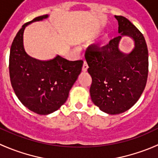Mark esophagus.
I'll return each instance as SVG.
<instances>
[{
	"mask_svg": "<svg viewBox=\"0 0 158 158\" xmlns=\"http://www.w3.org/2000/svg\"><path fill=\"white\" fill-rule=\"evenodd\" d=\"M88 68H89V66H88L87 62H85L83 64V66H82V71H83V72H86V71L88 70Z\"/></svg>",
	"mask_w": 158,
	"mask_h": 158,
	"instance_id": "1",
	"label": "esophagus"
}]
</instances>
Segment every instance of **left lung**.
<instances>
[{
  "mask_svg": "<svg viewBox=\"0 0 158 158\" xmlns=\"http://www.w3.org/2000/svg\"><path fill=\"white\" fill-rule=\"evenodd\" d=\"M121 34L102 48L89 47L85 52L92 77L90 96L102 111L117 115L130 109L144 91L148 77V49L143 35L129 19L115 16ZM123 36L134 42L129 53L123 52L119 43Z\"/></svg>",
  "mask_w": 158,
  "mask_h": 158,
  "instance_id": "8db88e82",
  "label": "left lung"
}]
</instances>
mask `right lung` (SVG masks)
Masks as SVG:
<instances>
[{"instance_id": "right-lung-1", "label": "right lung", "mask_w": 158, "mask_h": 158, "mask_svg": "<svg viewBox=\"0 0 158 158\" xmlns=\"http://www.w3.org/2000/svg\"><path fill=\"white\" fill-rule=\"evenodd\" d=\"M49 17L43 15L25 23L12 42L9 74L13 90L25 107L39 115L59 109L81 72L83 61H69L57 54L47 61L27 54L23 46V31L27 25Z\"/></svg>"}]
</instances>
